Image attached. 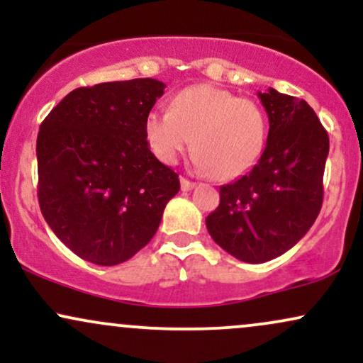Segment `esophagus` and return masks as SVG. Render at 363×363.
<instances>
[{"label":"esophagus","instance_id":"34e87169","mask_svg":"<svg viewBox=\"0 0 363 363\" xmlns=\"http://www.w3.org/2000/svg\"><path fill=\"white\" fill-rule=\"evenodd\" d=\"M194 186H196V182L189 181V179H186V177H181V189H182V191L193 189Z\"/></svg>","mask_w":363,"mask_h":363}]
</instances>
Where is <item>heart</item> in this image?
Segmentation results:
<instances>
[{
    "mask_svg": "<svg viewBox=\"0 0 363 363\" xmlns=\"http://www.w3.org/2000/svg\"><path fill=\"white\" fill-rule=\"evenodd\" d=\"M148 147L164 164H176L193 140L194 164L218 181L235 179L259 162L268 118L259 104L213 85L181 90L170 111L145 119Z\"/></svg>",
    "mask_w": 363,
    "mask_h": 363,
    "instance_id": "obj_1",
    "label": "heart"
}]
</instances>
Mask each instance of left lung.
Listing matches in <instances>:
<instances>
[{
    "label": "left lung",
    "mask_w": 363,
    "mask_h": 363,
    "mask_svg": "<svg viewBox=\"0 0 363 363\" xmlns=\"http://www.w3.org/2000/svg\"><path fill=\"white\" fill-rule=\"evenodd\" d=\"M257 95L269 119L264 152L245 176L220 187V205L206 216L211 239L252 264L281 256L315 222L329 153L309 104L274 89Z\"/></svg>",
    "instance_id": "obj_1"
}]
</instances>
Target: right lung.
Returning a JSON list of instances; mask_svg holds the SVG:
<instances>
[{
	"label": "right lung",
	"instance_id": "right-lung-1",
	"mask_svg": "<svg viewBox=\"0 0 363 363\" xmlns=\"http://www.w3.org/2000/svg\"><path fill=\"white\" fill-rule=\"evenodd\" d=\"M164 89L153 78L80 86L40 124V211L82 259L114 266L135 256L181 189L145 136V119Z\"/></svg>",
	"mask_w": 363,
	"mask_h": 363
}]
</instances>
